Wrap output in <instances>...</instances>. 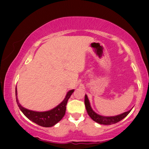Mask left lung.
I'll list each match as a JSON object with an SVG mask.
<instances>
[{"instance_id":"8db88e82","label":"left lung","mask_w":149,"mask_h":149,"mask_svg":"<svg viewBox=\"0 0 149 149\" xmlns=\"http://www.w3.org/2000/svg\"><path fill=\"white\" fill-rule=\"evenodd\" d=\"M85 108H86L87 112L88 113L89 117L92 119L93 121L96 122L97 123L102 124V125H112V124L116 123L117 122H119L124 119L128 114L130 113V111H132V109H130V111L125 113L120 114V115H116V116H111V117H106V116H102L100 115H98L95 112L93 111L92 108L91 107L90 102H89L87 95H85Z\"/></svg>"}]
</instances>
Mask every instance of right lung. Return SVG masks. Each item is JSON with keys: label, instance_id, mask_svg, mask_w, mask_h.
Listing matches in <instances>:
<instances>
[{"label": "right lung", "instance_id": "obj_1", "mask_svg": "<svg viewBox=\"0 0 149 149\" xmlns=\"http://www.w3.org/2000/svg\"><path fill=\"white\" fill-rule=\"evenodd\" d=\"M74 89L68 91L67 94L62 102L58 104L52 110L44 112H38L34 111L31 110L27 109L26 108L22 107L19 103L17 99V88L15 87V96H16V102L19 107V109L24 113V115L32 121L34 123L37 124V125L42 126L45 127H52L58 123L61 119H62L66 113V104L68 102V99L70 98V95L74 92Z\"/></svg>", "mask_w": 149, "mask_h": 149}]
</instances>
